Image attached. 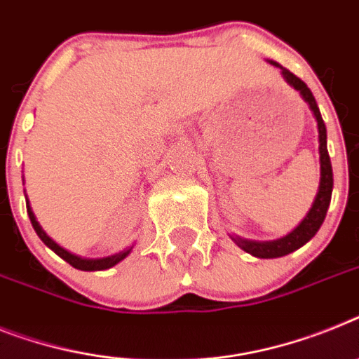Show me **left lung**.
Masks as SVG:
<instances>
[{
    "label": "left lung",
    "instance_id": "1",
    "mask_svg": "<svg viewBox=\"0 0 359 359\" xmlns=\"http://www.w3.org/2000/svg\"><path fill=\"white\" fill-rule=\"evenodd\" d=\"M272 65L281 69L283 78L290 83L296 91H299V95L303 96V100L310 105V109L314 113L316 120H318V131H319V164H321V177H319V189L318 195H316L312 208L309 210V213L305 215V219L299 222V224L287 233L281 239L276 241H248L241 239V237H231L236 241L237 246L245 250L246 254H252L254 257L261 259H276L283 257V255H288L292 252H296L297 248H301L303 245H306L312 237L318 233V230L323 224L325 217H327L328 204H330V197H332V164H330V156H328L327 149V128H325V122L321 118V113H319V107L316 104V98L312 95L306 83L297 78L294 72H290L288 69L281 67L277 62H270Z\"/></svg>",
    "mask_w": 359,
    "mask_h": 359
}]
</instances>
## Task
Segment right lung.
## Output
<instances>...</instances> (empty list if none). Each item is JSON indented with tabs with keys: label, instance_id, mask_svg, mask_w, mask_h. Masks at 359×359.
I'll return each instance as SVG.
<instances>
[{
	"label": "right lung",
	"instance_id": "right-lung-1",
	"mask_svg": "<svg viewBox=\"0 0 359 359\" xmlns=\"http://www.w3.org/2000/svg\"><path fill=\"white\" fill-rule=\"evenodd\" d=\"M27 198V195H25ZM27 213H29V219H31L32 222V228L36 230V233H38V237H40L41 241H43L45 245L49 246L50 250H53L54 254H58L60 257L63 259V261H67L71 266L78 268V270H83V272H95V270H107V268L114 266V264H118L122 259H126L129 255V252L133 250V246H129V248L122 250V252H118V254L114 255H109V257H102V259H82L78 257V255L71 254V252H67V250H63L62 246L56 245L53 239H50L47 233H45L43 230H41L40 222L36 221V215L34 212H32L31 204H29V198H27Z\"/></svg>",
	"mask_w": 359,
	"mask_h": 359
}]
</instances>
